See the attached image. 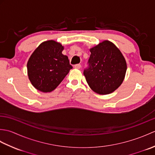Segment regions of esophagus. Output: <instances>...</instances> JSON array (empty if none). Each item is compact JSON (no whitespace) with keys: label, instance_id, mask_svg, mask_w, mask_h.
Returning <instances> with one entry per match:
<instances>
[{"label":"esophagus","instance_id":"34e87169","mask_svg":"<svg viewBox=\"0 0 155 155\" xmlns=\"http://www.w3.org/2000/svg\"><path fill=\"white\" fill-rule=\"evenodd\" d=\"M74 68H77V69H80L81 67V65L80 64H75L74 66Z\"/></svg>","mask_w":155,"mask_h":155}]
</instances>
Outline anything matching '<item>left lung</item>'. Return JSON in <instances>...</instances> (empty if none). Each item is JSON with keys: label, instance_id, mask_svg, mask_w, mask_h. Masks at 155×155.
Listing matches in <instances>:
<instances>
[{"label": "left lung", "instance_id": "1", "mask_svg": "<svg viewBox=\"0 0 155 155\" xmlns=\"http://www.w3.org/2000/svg\"><path fill=\"white\" fill-rule=\"evenodd\" d=\"M88 66L83 74L88 84L99 94L113 93L120 86L127 71V62L113 42L104 41L90 49Z\"/></svg>", "mask_w": 155, "mask_h": 155}]
</instances>
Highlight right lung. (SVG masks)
Segmentation results:
<instances>
[{
  "mask_svg": "<svg viewBox=\"0 0 155 155\" xmlns=\"http://www.w3.org/2000/svg\"><path fill=\"white\" fill-rule=\"evenodd\" d=\"M64 47L54 41L43 42L27 62L28 78L34 87L43 93L54 90L72 68Z\"/></svg>",
  "mask_w": 155,
  "mask_h": 155,
  "instance_id": "obj_1",
  "label": "right lung"
}]
</instances>
